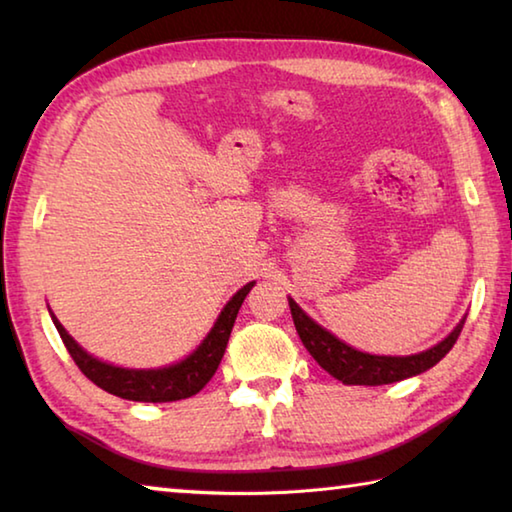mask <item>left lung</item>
Instances as JSON below:
<instances>
[{"instance_id":"1","label":"left lung","mask_w":512,"mask_h":512,"mask_svg":"<svg viewBox=\"0 0 512 512\" xmlns=\"http://www.w3.org/2000/svg\"><path fill=\"white\" fill-rule=\"evenodd\" d=\"M289 307L293 325L298 329L302 345H305L311 357L320 363V368H325L329 375L343 381V384L359 386L393 384V381L420 375V372L433 368L454 348L458 334H461V329L465 325L463 318L445 341H440L436 348H431L427 352L411 354V357H377V354L354 350L350 345L336 339L334 334H329L327 329L314 323V320L293 302V298H289Z\"/></svg>"}]
</instances>
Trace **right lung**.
Returning <instances> with one entry per match:
<instances>
[{
	"mask_svg": "<svg viewBox=\"0 0 512 512\" xmlns=\"http://www.w3.org/2000/svg\"><path fill=\"white\" fill-rule=\"evenodd\" d=\"M253 287L255 282H248L244 289H239L235 296H232L228 305L223 307L221 316L216 318L212 332L207 334V339L201 345H198L196 352L189 354L185 361L176 363V366L160 370H128L94 359L65 332V327L58 323V318L54 314H51V320H54L69 357L74 359L76 366H79V370L92 381V384H97L110 395L121 397V400L176 402L203 391V386L214 377V372L223 359L232 327H235L241 302H244L248 291Z\"/></svg>",
	"mask_w": 512,
	"mask_h": 512,
	"instance_id": "1",
	"label": "right lung"
}]
</instances>
